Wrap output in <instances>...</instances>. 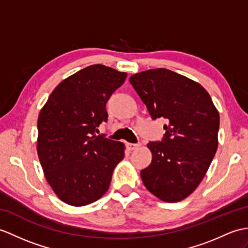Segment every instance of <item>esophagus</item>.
I'll list each match as a JSON object with an SVG mask.
<instances>
[{"instance_id":"1","label":"esophagus","mask_w":248,"mask_h":248,"mask_svg":"<svg viewBox=\"0 0 248 248\" xmlns=\"http://www.w3.org/2000/svg\"><path fill=\"white\" fill-rule=\"evenodd\" d=\"M138 147H140V145H138V143H130V142L125 143V148L128 149L129 151H133V150H135V149H137Z\"/></svg>"}]
</instances>
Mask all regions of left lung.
Wrapping results in <instances>:
<instances>
[{
  "instance_id": "8db88e82",
  "label": "left lung",
  "mask_w": 248,
  "mask_h": 248,
  "mask_svg": "<svg viewBox=\"0 0 248 248\" xmlns=\"http://www.w3.org/2000/svg\"><path fill=\"white\" fill-rule=\"evenodd\" d=\"M130 83L153 119L164 117L163 142L148 143L152 162L141 170L143 185L167 203L189 197L217 152L220 115L202 85L167 68L132 75Z\"/></svg>"
}]
</instances>
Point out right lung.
I'll return each instance as SVG.
<instances>
[{"label": "right lung", "instance_id": "add662e5", "mask_svg": "<svg viewBox=\"0 0 248 248\" xmlns=\"http://www.w3.org/2000/svg\"><path fill=\"white\" fill-rule=\"evenodd\" d=\"M126 73L90 65L56 86L38 117L37 152L44 176L62 202L89 205L110 186L124 156L120 141L96 135L107 122L106 105Z\"/></svg>", "mask_w": 248, "mask_h": 248}]
</instances>
